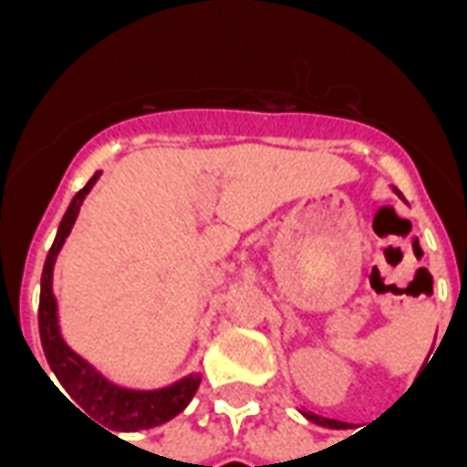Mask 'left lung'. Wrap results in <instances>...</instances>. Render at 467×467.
<instances>
[{
	"instance_id": "left-lung-1",
	"label": "left lung",
	"mask_w": 467,
	"mask_h": 467,
	"mask_svg": "<svg viewBox=\"0 0 467 467\" xmlns=\"http://www.w3.org/2000/svg\"><path fill=\"white\" fill-rule=\"evenodd\" d=\"M305 418H307V420L317 422V425H325V428H333V425H337V420H327V418H320V415H313V412H305Z\"/></svg>"
}]
</instances>
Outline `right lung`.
I'll return each instance as SVG.
<instances>
[{
	"mask_svg": "<svg viewBox=\"0 0 467 467\" xmlns=\"http://www.w3.org/2000/svg\"><path fill=\"white\" fill-rule=\"evenodd\" d=\"M97 180H99V172L75 194V200L69 202L65 217L59 223L49 254H47L45 270H42V293H39V337H42V350H45L47 362L57 375L59 385L89 415V420L95 418L97 422H102L107 428L122 432L147 431V428L172 420L177 412H182L187 402L192 400L194 390L200 388V378L190 375V378L174 382L164 390H124V388H117L109 380H105L89 362H85L79 355L69 350L62 340V335H59V325H57V300L52 295L55 257L59 247L65 244L72 224H75L79 204Z\"/></svg>",
	"mask_w": 467,
	"mask_h": 467,
	"instance_id": "right-lung-1",
	"label": "right lung"
}]
</instances>
